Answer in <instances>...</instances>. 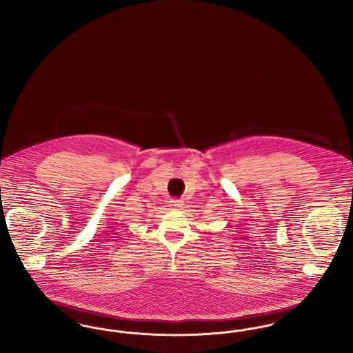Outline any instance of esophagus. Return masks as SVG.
Wrapping results in <instances>:
<instances>
[{
    "instance_id": "1",
    "label": "esophagus",
    "mask_w": 353,
    "mask_h": 353,
    "mask_svg": "<svg viewBox=\"0 0 353 353\" xmlns=\"http://www.w3.org/2000/svg\"><path fill=\"white\" fill-rule=\"evenodd\" d=\"M183 202L179 201V200H173V201H170V206H172V209H176V210H181L183 209Z\"/></svg>"
}]
</instances>
